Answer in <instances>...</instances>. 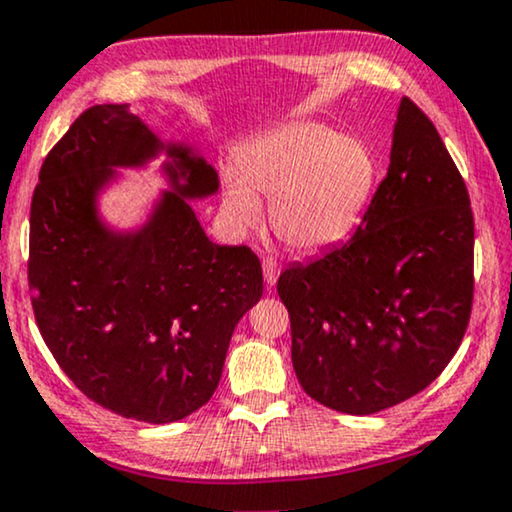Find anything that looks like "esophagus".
<instances>
[{
	"label": "esophagus",
	"instance_id": "1",
	"mask_svg": "<svg viewBox=\"0 0 512 512\" xmlns=\"http://www.w3.org/2000/svg\"><path fill=\"white\" fill-rule=\"evenodd\" d=\"M262 269H264V281H267L269 288H271V285H276L278 271H281V267H278V262L274 260V257H264Z\"/></svg>",
	"mask_w": 512,
	"mask_h": 512
}]
</instances>
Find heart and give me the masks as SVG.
Here are the masks:
<instances>
[{
  "instance_id": "obj_1",
  "label": "heart",
  "mask_w": 512,
  "mask_h": 512,
  "mask_svg": "<svg viewBox=\"0 0 512 512\" xmlns=\"http://www.w3.org/2000/svg\"><path fill=\"white\" fill-rule=\"evenodd\" d=\"M224 185V213L236 229L260 222L271 199V229L288 248L320 252L342 243L363 220L377 185V159L365 140L318 121H290L238 152Z\"/></svg>"
}]
</instances>
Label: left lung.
Instances as JSON below:
<instances>
[{"mask_svg":"<svg viewBox=\"0 0 512 512\" xmlns=\"http://www.w3.org/2000/svg\"><path fill=\"white\" fill-rule=\"evenodd\" d=\"M473 245L466 182L433 121L403 98L391 166L356 234L278 278L306 395L363 417L438 379L473 309Z\"/></svg>","mask_w":512,"mask_h":512,"instance_id":"obj_1","label":"left lung"}]
</instances>
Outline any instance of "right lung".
Segmentation results:
<instances>
[{
    "label": "right lung",
    "mask_w": 512,
    "mask_h": 512,
    "mask_svg": "<svg viewBox=\"0 0 512 512\" xmlns=\"http://www.w3.org/2000/svg\"><path fill=\"white\" fill-rule=\"evenodd\" d=\"M159 151L174 189L140 230H109L97 194L113 168ZM217 187L203 156L163 145L128 105L88 107L42 163L30 208L32 311L72 384L109 412L170 424L206 405L236 323L260 302L255 252L210 241L189 203Z\"/></svg>",
    "instance_id": "add662e5"
}]
</instances>
